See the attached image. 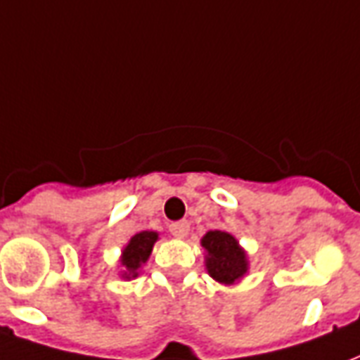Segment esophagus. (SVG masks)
<instances>
[{
  "instance_id": "34e87169",
  "label": "esophagus",
  "mask_w": 360,
  "mask_h": 360,
  "mask_svg": "<svg viewBox=\"0 0 360 360\" xmlns=\"http://www.w3.org/2000/svg\"><path fill=\"white\" fill-rule=\"evenodd\" d=\"M169 231H172L173 237L183 239V237H187L188 231H191V226H188V221H175V224L169 226Z\"/></svg>"
}]
</instances>
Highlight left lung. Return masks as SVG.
Masks as SVG:
<instances>
[{"label": "left lung", "mask_w": 360, "mask_h": 360, "mask_svg": "<svg viewBox=\"0 0 360 360\" xmlns=\"http://www.w3.org/2000/svg\"><path fill=\"white\" fill-rule=\"evenodd\" d=\"M200 245L206 250V270L219 283L233 285L249 270L247 255L231 233L219 229L208 231Z\"/></svg>", "instance_id": "1"}]
</instances>
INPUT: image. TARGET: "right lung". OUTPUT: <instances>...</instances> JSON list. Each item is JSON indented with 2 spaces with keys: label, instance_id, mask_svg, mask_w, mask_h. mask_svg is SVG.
Here are the masks:
<instances>
[{
  "label": "right lung",
  "instance_id": "1",
  "mask_svg": "<svg viewBox=\"0 0 360 360\" xmlns=\"http://www.w3.org/2000/svg\"><path fill=\"white\" fill-rule=\"evenodd\" d=\"M156 241V231H141L131 237V241L127 243L125 249L121 252V268H123L121 278L133 279L139 276V270L142 268V264H146Z\"/></svg>",
  "mask_w": 360,
  "mask_h": 360
}]
</instances>
